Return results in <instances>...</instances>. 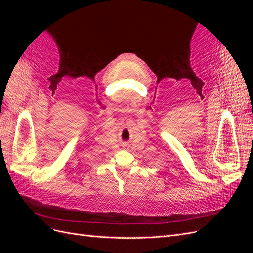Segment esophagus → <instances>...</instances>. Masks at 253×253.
Wrapping results in <instances>:
<instances>
[{
    "mask_svg": "<svg viewBox=\"0 0 253 253\" xmlns=\"http://www.w3.org/2000/svg\"><path fill=\"white\" fill-rule=\"evenodd\" d=\"M127 145H128L127 142H122V147H124V148H126Z\"/></svg>",
    "mask_w": 253,
    "mask_h": 253,
    "instance_id": "obj_1",
    "label": "esophagus"
}]
</instances>
